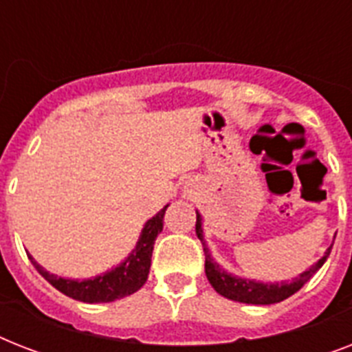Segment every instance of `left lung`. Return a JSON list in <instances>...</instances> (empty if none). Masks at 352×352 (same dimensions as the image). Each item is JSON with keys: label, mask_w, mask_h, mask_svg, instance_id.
<instances>
[{"label": "left lung", "mask_w": 352, "mask_h": 352, "mask_svg": "<svg viewBox=\"0 0 352 352\" xmlns=\"http://www.w3.org/2000/svg\"><path fill=\"white\" fill-rule=\"evenodd\" d=\"M195 232H197V237L201 239V243H203L204 257H206V261H204V272H206V278H208L210 285H212L221 296L228 298V300L239 301V303H252V305H272V303H279V301L290 298V296L294 294V292H298V290H300L301 287H303V285L322 268V265L327 261L329 254H331V248H333V245L329 246L327 252L323 254V257L320 261L314 263L309 270L301 272L300 276L292 279V281L263 283V281H256V279L239 278V276H234V274L226 272L225 268H221V265L212 257L210 248L206 246V241H204L203 235V217H201L199 212L197 223H195Z\"/></svg>", "instance_id": "obj_1"}]
</instances>
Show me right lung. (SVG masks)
Segmentation results:
<instances>
[{
  "mask_svg": "<svg viewBox=\"0 0 352 352\" xmlns=\"http://www.w3.org/2000/svg\"><path fill=\"white\" fill-rule=\"evenodd\" d=\"M166 204L159 214L153 215L151 219L144 225L142 234L138 237L137 246L133 252L118 265V267L107 270V272L89 279H67L58 278L56 274L47 272L45 268L40 267L34 261V257L29 254V259L36 267V270L49 281V283L58 289L62 294L73 298V300L84 301V303H109V301L120 300L126 296L137 292L148 279L149 267H151V254H153V245L157 235L162 232L164 225Z\"/></svg>",
  "mask_w": 352,
  "mask_h": 352,
  "instance_id": "1",
  "label": "right lung"
}]
</instances>
